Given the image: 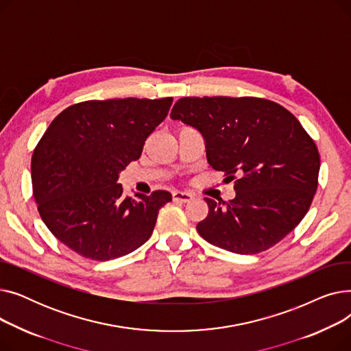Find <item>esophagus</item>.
I'll use <instances>...</instances> for the list:
<instances>
[{
    "instance_id": "esophagus-1",
    "label": "esophagus",
    "mask_w": 351,
    "mask_h": 351,
    "mask_svg": "<svg viewBox=\"0 0 351 351\" xmlns=\"http://www.w3.org/2000/svg\"><path fill=\"white\" fill-rule=\"evenodd\" d=\"M172 197H173L175 202H182V204H188V202H191L193 199V196L191 193H188V192H179V191L173 192Z\"/></svg>"
}]
</instances>
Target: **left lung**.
<instances>
[{"label": "left lung", "instance_id": "8db88e82", "mask_svg": "<svg viewBox=\"0 0 351 351\" xmlns=\"http://www.w3.org/2000/svg\"><path fill=\"white\" fill-rule=\"evenodd\" d=\"M171 118L196 128L209 165L234 180V199L205 197L209 213L196 229L206 242L254 254L302 222L317 191L320 155L286 108L254 97H186Z\"/></svg>", "mask_w": 351, "mask_h": 351}]
</instances>
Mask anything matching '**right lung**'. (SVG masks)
I'll use <instances>...</instances> for the list:
<instances>
[{"label":"right lung","mask_w":351,"mask_h":351,"mask_svg":"<svg viewBox=\"0 0 351 351\" xmlns=\"http://www.w3.org/2000/svg\"><path fill=\"white\" fill-rule=\"evenodd\" d=\"M173 98L71 105L55 118L31 160L32 192L51 233L80 256L110 261L151 237L166 191L125 197L119 172L141 158Z\"/></svg>","instance_id":"right-lung-1"}]
</instances>
